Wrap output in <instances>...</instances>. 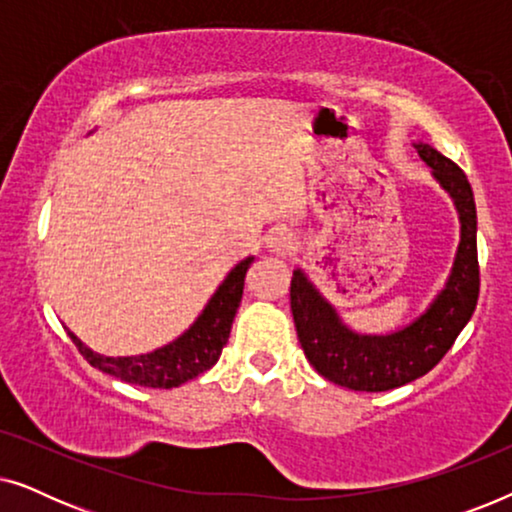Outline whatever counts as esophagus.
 <instances>
[{"label": "esophagus", "mask_w": 512, "mask_h": 512, "mask_svg": "<svg viewBox=\"0 0 512 512\" xmlns=\"http://www.w3.org/2000/svg\"><path fill=\"white\" fill-rule=\"evenodd\" d=\"M265 249L272 251V254H277V256H289L298 249V240H296V235L289 233V230L277 228V230H272L268 237H265Z\"/></svg>", "instance_id": "esophagus-1"}]
</instances>
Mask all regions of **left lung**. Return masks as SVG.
Listing matches in <instances>:
<instances>
[{"instance_id":"1","label":"left lung","mask_w":512,"mask_h":512,"mask_svg":"<svg viewBox=\"0 0 512 512\" xmlns=\"http://www.w3.org/2000/svg\"><path fill=\"white\" fill-rule=\"evenodd\" d=\"M459 216V244L443 289L408 324L361 333L345 324L303 268L293 270L291 312L300 347L321 377L354 391H387L429 373L454 345L478 305V214L466 174L424 142H412Z\"/></svg>"}]
</instances>
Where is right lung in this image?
I'll return each instance as SVG.
<instances>
[{
	"mask_svg": "<svg viewBox=\"0 0 512 512\" xmlns=\"http://www.w3.org/2000/svg\"><path fill=\"white\" fill-rule=\"evenodd\" d=\"M251 263H254V256L242 258L216 286L212 298L207 300V305L202 307L193 324L172 342L153 349V352L135 356H104L83 345L69 328L67 335L79 347L83 359L102 373L114 375L128 384H137V387H179V384L193 380L219 361L221 349L228 342L237 307L242 303L244 277H247Z\"/></svg>",
	"mask_w": 512,
	"mask_h": 512,
	"instance_id": "right-lung-1",
	"label": "right lung"
}]
</instances>
